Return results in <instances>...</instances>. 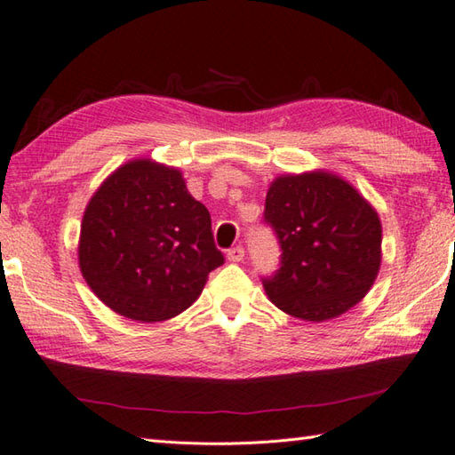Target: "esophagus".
Returning <instances> with one entry per match:
<instances>
[{
    "label": "esophagus",
    "mask_w": 455,
    "mask_h": 455,
    "mask_svg": "<svg viewBox=\"0 0 455 455\" xmlns=\"http://www.w3.org/2000/svg\"><path fill=\"white\" fill-rule=\"evenodd\" d=\"M227 259H228V262H241L244 259V249L241 244L233 246V249H228Z\"/></svg>",
    "instance_id": "esophagus-1"
}]
</instances>
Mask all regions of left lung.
I'll list each match as a JSON object with an SVG mask.
<instances>
[{
    "label": "left lung",
    "mask_w": 455,
    "mask_h": 455,
    "mask_svg": "<svg viewBox=\"0 0 455 455\" xmlns=\"http://www.w3.org/2000/svg\"><path fill=\"white\" fill-rule=\"evenodd\" d=\"M264 222L280 244V268L262 278L291 316L324 322L350 310L374 284L382 260L378 212L356 188L326 171L272 180Z\"/></svg>",
    "instance_id": "obj_1"
}]
</instances>
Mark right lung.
<instances>
[{"label":"right lung","mask_w":455,"mask_h":455,"mask_svg":"<svg viewBox=\"0 0 455 455\" xmlns=\"http://www.w3.org/2000/svg\"><path fill=\"white\" fill-rule=\"evenodd\" d=\"M225 262L211 214L180 171L151 159L123 164L103 180L81 222L79 268L91 291L121 316L163 322L199 299Z\"/></svg>","instance_id":"obj_1"}]
</instances>
